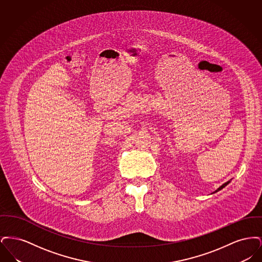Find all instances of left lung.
<instances>
[{"instance_id":"1","label":"left lung","mask_w":262,"mask_h":262,"mask_svg":"<svg viewBox=\"0 0 262 262\" xmlns=\"http://www.w3.org/2000/svg\"><path fill=\"white\" fill-rule=\"evenodd\" d=\"M230 182H231V181H228V182H227V183H225V184H223V185H222V186H221V187H218V188H217V189H216V190H215V191H214V193H215V192H217V191H219V190H221V189H222V188H223V187H226V186H227V185H228V184H230Z\"/></svg>"}]
</instances>
